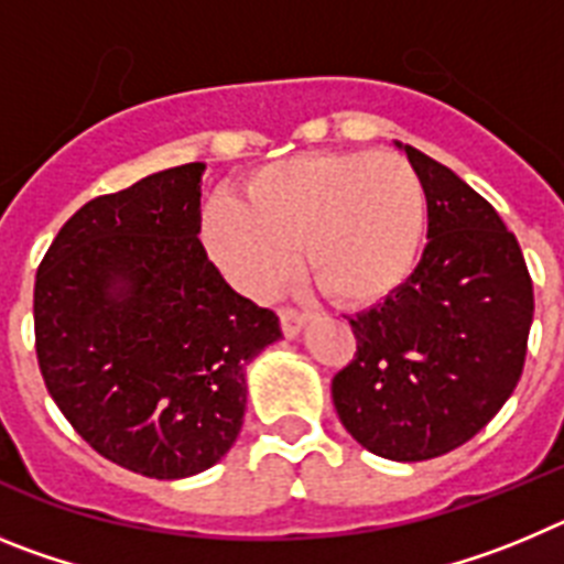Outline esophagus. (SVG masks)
I'll use <instances>...</instances> for the list:
<instances>
[{
    "label": "esophagus",
    "mask_w": 564,
    "mask_h": 564,
    "mask_svg": "<svg viewBox=\"0 0 564 564\" xmlns=\"http://www.w3.org/2000/svg\"><path fill=\"white\" fill-rule=\"evenodd\" d=\"M279 322H282V333H285V338H296L299 333H302V327H305L307 316L305 313L291 311V307H282V311H279Z\"/></svg>",
    "instance_id": "1"
}]
</instances>
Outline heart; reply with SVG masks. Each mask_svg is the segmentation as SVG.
Instances as JSON below:
<instances>
[{
	"label": "heart",
	"instance_id": "1",
	"mask_svg": "<svg viewBox=\"0 0 564 564\" xmlns=\"http://www.w3.org/2000/svg\"><path fill=\"white\" fill-rule=\"evenodd\" d=\"M242 200L217 194L203 208V246L223 276L262 299L302 265L341 305H376L415 271L426 194L392 152H311L257 169Z\"/></svg>",
	"mask_w": 564,
	"mask_h": 564
}]
</instances>
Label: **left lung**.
Masks as SVG:
<instances>
[{
	"label": "left lung",
	"mask_w": 564,
	"mask_h": 564,
	"mask_svg": "<svg viewBox=\"0 0 564 564\" xmlns=\"http://www.w3.org/2000/svg\"><path fill=\"white\" fill-rule=\"evenodd\" d=\"M426 248L381 305L350 318L358 350L333 403L364 449L398 463L441 457L477 435L522 376L534 288L520 242L491 203L415 147Z\"/></svg>",
	"instance_id": "obj_1"
}]
</instances>
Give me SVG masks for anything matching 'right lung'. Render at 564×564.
<instances>
[{
  "label": "right lung",
  "instance_id": "add662e5",
  "mask_svg": "<svg viewBox=\"0 0 564 564\" xmlns=\"http://www.w3.org/2000/svg\"><path fill=\"white\" fill-rule=\"evenodd\" d=\"M206 163L163 169L78 208L33 291L50 398L84 441L154 480L200 475L242 430L248 364L282 338L206 257Z\"/></svg>",
  "mask_w": 564,
  "mask_h": 564
}]
</instances>
